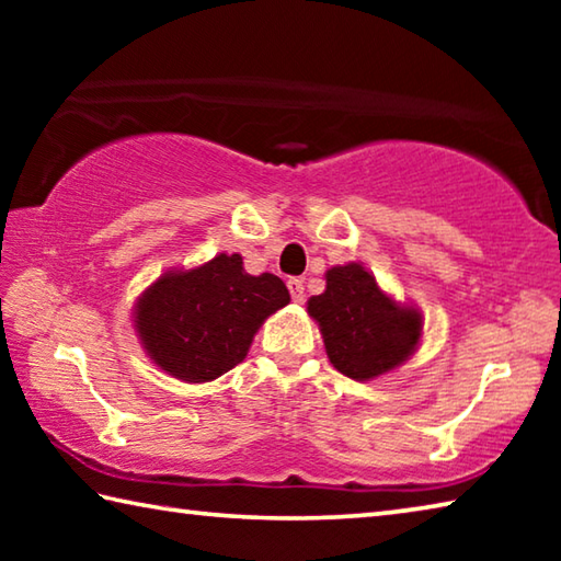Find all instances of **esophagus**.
<instances>
[{
	"label": "esophagus",
	"mask_w": 561,
	"mask_h": 561,
	"mask_svg": "<svg viewBox=\"0 0 561 561\" xmlns=\"http://www.w3.org/2000/svg\"><path fill=\"white\" fill-rule=\"evenodd\" d=\"M287 287H289V294H291L294 301H301L304 299V282L301 279H297V277L289 279Z\"/></svg>",
	"instance_id": "obj_1"
}]
</instances>
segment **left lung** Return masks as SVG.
<instances>
[{
    "instance_id": "8db88e82",
    "label": "left lung",
    "mask_w": 561,
    "mask_h": 561,
    "mask_svg": "<svg viewBox=\"0 0 561 561\" xmlns=\"http://www.w3.org/2000/svg\"><path fill=\"white\" fill-rule=\"evenodd\" d=\"M307 311L317 319L331 364L356 381L393 371L423 334L421 311L396 304L356 262L331 267L324 294L311 297Z\"/></svg>"
}]
</instances>
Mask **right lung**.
<instances>
[{"label": "right lung", "mask_w": 561, "mask_h": 561, "mask_svg": "<svg viewBox=\"0 0 561 561\" xmlns=\"http://www.w3.org/2000/svg\"><path fill=\"white\" fill-rule=\"evenodd\" d=\"M287 304L289 289L279 277H252L240 254H217L203 267L165 272L150 284L133 321L165 374L205 383L240 364L262 321Z\"/></svg>", "instance_id": "obj_1"}]
</instances>
